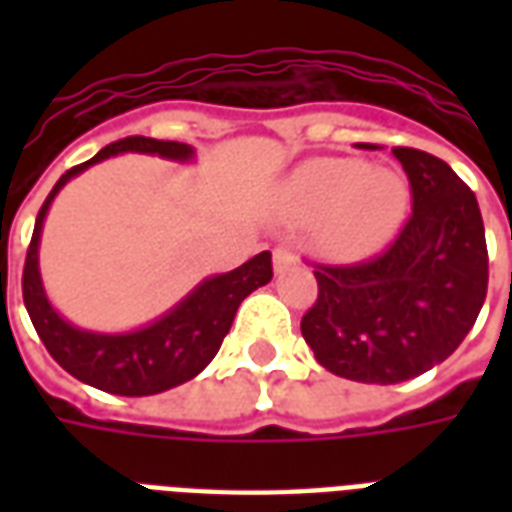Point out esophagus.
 <instances>
[{"label":"esophagus","mask_w":512,"mask_h":512,"mask_svg":"<svg viewBox=\"0 0 512 512\" xmlns=\"http://www.w3.org/2000/svg\"><path fill=\"white\" fill-rule=\"evenodd\" d=\"M296 260H299V255H296V249L290 244H282L274 249V268H277V271H285V268L293 266Z\"/></svg>","instance_id":"obj_1"}]
</instances>
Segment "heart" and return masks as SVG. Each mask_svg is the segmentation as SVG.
<instances>
[{
    "label": "heart",
    "mask_w": 512,
    "mask_h": 512,
    "mask_svg": "<svg viewBox=\"0 0 512 512\" xmlns=\"http://www.w3.org/2000/svg\"><path fill=\"white\" fill-rule=\"evenodd\" d=\"M288 211L321 219L329 252L362 257L395 235L406 216V183L389 169H367L356 158H315L293 172L285 186Z\"/></svg>",
    "instance_id": "1"
}]
</instances>
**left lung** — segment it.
<instances>
[{
  "mask_svg": "<svg viewBox=\"0 0 512 512\" xmlns=\"http://www.w3.org/2000/svg\"><path fill=\"white\" fill-rule=\"evenodd\" d=\"M392 153L411 183L408 222L381 255L315 266L318 299L301 318L315 359L362 384H400L441 365L469 334L488 290L474 191L425 150Z\"/></svg>",
  "mask_w": 512,
  "mask_h": 512,
  "instance_id": "1",
  "label": "left lung"
}]
</instances>
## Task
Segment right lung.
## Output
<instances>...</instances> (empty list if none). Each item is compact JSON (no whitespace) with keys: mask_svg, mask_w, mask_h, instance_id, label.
<instances>
[{"mask_svg":"<svg viewBox=\"0 0 512 512\" xmlns=\"http://www.w3.org/2000/svg\"><path fill=\"white\" fill-rule=\"evenodd\" d=\"M117 153H150V156L172 158V161L194 158L191 145H183V142L126 136L120 142L106 145L90 161L68 169L57 180V186L51 189L38 219H35V233H32L27 249L21 290H24V307L32 318L35 332L62 370H68L73 378H79L95 389L112 392V395L145 397L186 384L211 365L224 334L233 326L241 301L252 290L268 285L274 277V268H271V252H260L252 260H246L244 266L233 268L227 274L202 279L178 307H172L167 315H161L158 321L145 329H136V332L98 334L71 326L51 307L43 282H40V230H43V219H46L57 191L79 172L104 158L117 156Z\"/></svg>","mask_w":512,"mask_h":512,"instance_id":"obj_1","label":"right lung"}]
</instances>
